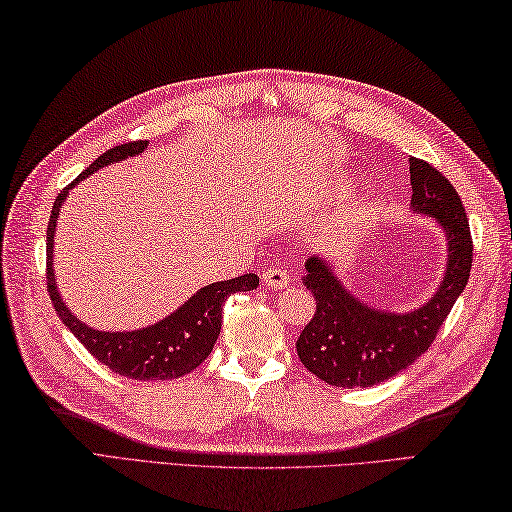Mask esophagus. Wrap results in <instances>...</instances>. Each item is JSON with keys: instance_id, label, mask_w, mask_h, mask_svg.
<instances>
[{"instance_id": "obj_1", "label": "esophagus", "mask_w": 512, "mask_h": 512, "mask_svg": "<svg viewBox=\"0 0 512 512\" xmlns=\"http://www.w3.org/2000/svg\"><path fill=\"white\" fill-rule=\"evenodd\" d=\"M263 283L271 289H283L291 283V280L283 267H271V269L263 271Z\"/></svg>"}]
</instances>
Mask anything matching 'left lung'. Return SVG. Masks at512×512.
Masks as SVG:
<instances>
[{"mask_svg": "<svg viewBox=\"0 0 512 512\" xmlns=\"http://www.w3.org/2000/svg\"><path fill=\"white\" fill-rule=\"evenodd\" d=\"M417 214L440 223L448 241L446 274L435 296L409 314L364 305L333 274L327 260H307L305 285L316 298V314L296 342L300 362L333 387H373L393 378L431 347L437 331L464 291L473 263V238L464 205L446 176L422 159H409Z\"/></svg>", "mask_w": 512, "mask_h": 512, "instance_id": "left-lung-1", "label": "left lung"}]
</instances>
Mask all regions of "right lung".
I'll return each mask as SVG.
<instances>
[{
    "label": "right lung",
    "instance_id": "add662e5",
    "mask_svg": "<svg viewBox=\"0 0 512 512\" xmlns=\"http://www.w3.org/2000/svg\"><path fill=\"white\" fill-rule=\"evenodd\" d=\"M148 148V141H130L117 145L108 152H103L99 159L90 165L86 172L79 174V179L72 181L64 192L55 198L52 205L48 232H46V258H48V294L52 305H55L57 316L61 322L75 333V338L86 347L92 356L114 373L125 375L132 380H172L181 375L194 371L214 349V342L221 333V318L225 300L236 294V291H252L258 287L256 274H245L223 283H212L185 302L161 322L152 327L137 329V331H97L83 325L61 300L55 274H52V236H55L59 207L66 201L68 190H72L81 179H86L92 172H97L103 165L117 163L128 159Z\"/></svg>",
    "mask_w": 512,
    "mask_h": 512
}]
</instances>
